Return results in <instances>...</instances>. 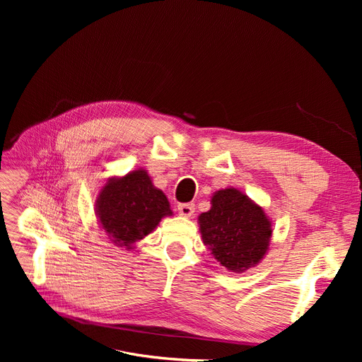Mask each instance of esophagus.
<instances>
[{
	"mask_svg": "<svg viewBox=\"0 0 362 362\" xmlns=\"http://www.w3.org/2000/svg\"><path fill=\"white\" fill-rule=\"evenodd\" d=\"M178 213L184 217H190L194 213V205L193 204H180L178 205Z\"/></svg>",
	"mask_w": 362,
	"mask_h": 362,
	"instance_id": "obj_1",
	"label": "esophagus"
}]
</instances>
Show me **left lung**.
Segmentation results:
<instances>
[{
	"mask_svg": "<svg viewBox=\"0 0 362 362\" xmlns=\"http://www.w3.org/2000/svg\"><path fill=\"white\" fill-rule=\"evenodd\" d=\"M204 245L223 267L243 273L264 258L272 222L264 210L237 189L213 194L211 208L198 217Z\"/></svg>",
	"mask_w": 362,
	"mask_h": 362,
	"instance_id": "1",
	"label": "left lung"
}]
</instances>
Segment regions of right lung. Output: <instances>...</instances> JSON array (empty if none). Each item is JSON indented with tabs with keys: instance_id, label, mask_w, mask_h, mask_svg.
<instances>
[{
	"instance_id": "add662e5",
	"label": "right lung",
	"mask_w": 362,
	"mask_h": 362,
	"mask_svg": "<svg viewBox=\"0 0 362 362\" xmlns=\"http://www.w3.org/2000/svg\"><path fill=\"white\" fill-rule=\"evenodd\" d=\"M95 206L98 222L110 242L127 249L154 231L163 217L172 216L166 194L154 187L145 169L108 180Z\"/></svg>"
}]
</instances>
